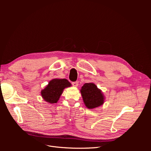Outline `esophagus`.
Returning a JSON list of instances; mask_svg holds the SVG:
<instances>
[{"instance_id":"1","label":"esophagus","mask_w":151,"mask_h":151,"mask_svg":"<svg viewBox=\"0 0 151 151\" xmlns=\"http://www.w3.org/2000/svg\"><path fill=\"white\" fill-rule=\"evenodd\" d=\"M72 86H74V87H77V86H78V85H79V84H78V82H77V81H76V82H72Z\"/></svg>"}]
</instances>
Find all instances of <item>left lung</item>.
Returning <instances> with one entry per match:
<instances>
[{
	"label": "left lung",
	"instance_id": "left-lung-1",
	"mask_svg": "<svg viewBox=\"0 0 151 151\" xmlns=\"http://www.w3.org/2000/svg\"><path fill=\"white\" fill-rule=\"evenodd\" d=\"M81 93L86 106L89 109L97 108L104 103V96L101 91L93 83L84 84Z\"/></svg>",
	"mask_w": 151,
	"mask_h": 151
}]
</instances>
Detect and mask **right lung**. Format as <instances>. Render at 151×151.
I'll return each mask as SVG.
<instances>
[{
    "label": "right lung",
    "instance_id": "1",
    "mask_svg": "<svg viewBox=\"0 0 151 151\" xmlns=\"http://www.w3.org/2000/svg\"><path fill=\"white\" fill-rule=\"evenodd\" d=\"M71 84L65 79H54L49 82L43 90L41 92L43 98L50 103H56L60 98L63 91Z\"/></svg>",
    "mask_w": 151,
    "mask_h": 151
}]
</instances>
